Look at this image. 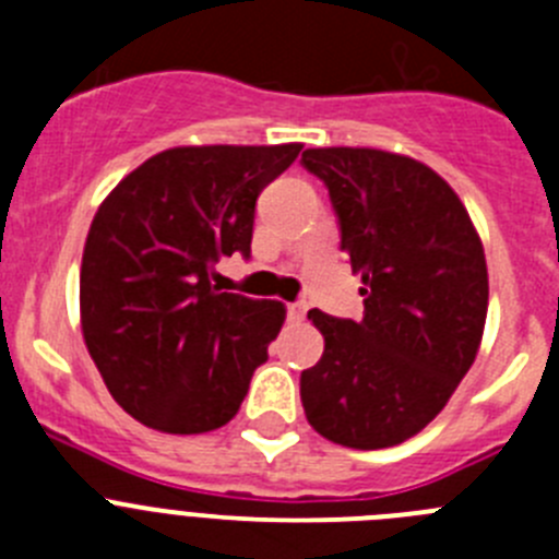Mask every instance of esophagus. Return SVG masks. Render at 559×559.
I'll return each mask as SVG.
<instances>
[{
    "mask_svg": "<svg viewBox=\"0 0 559 559\" xmlns=\"http://www.w3.org/2000/svg\"><path fill=\"white\" fill-rule=\"evenodd\" d=\"M305 313H308V305H305V302H290L288 305V319H290V322H302Z\"/></svg>",
    "mask_w": 559,
    "mask_h": 559,
    "instance_id": "1",
    "label": "esophagus"
}]
</instances>
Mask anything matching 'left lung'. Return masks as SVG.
<instances>
[{"label":"left lung","instance_id":"obj_1","mask_svg":"<svg viewBox=\"0 0 559 559\" xmlns=\"http://www.w3.org/2000/svg\"><path fill=\"white\" fill-rule=\"evenodd\" d=\"M341 251L360 274L364 319L310 310L324 353L299 380L305 417L335 445L378 451L437 417L476 360L487 260L471 215L439 173L374 147H308Z\"/></svg>","mask_w":559,"mask_h":559}]
</instances>
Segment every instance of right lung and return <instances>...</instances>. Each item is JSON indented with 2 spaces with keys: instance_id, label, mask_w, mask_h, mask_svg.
Wrapping results in <instances>:
<instances>
[{
  "instance_id": "right-lung-1",
  "label": "right lung",
  "mask_w": 559,
  "mask_h": 559,
  "mask_svg": "<svg viewBox=\"0 0 559 559\" xmlns=\"http://www.w3.org/2000/svg\"><path fill=\"white\" fill-rule=\"evenodd\" d=\"M302 145L170 147L108 192L81 263V328L111 397L165 433L226 426L269 360L285 305L221 294L251 254L254 204Z\"/></svg>"
}]
</instances>
